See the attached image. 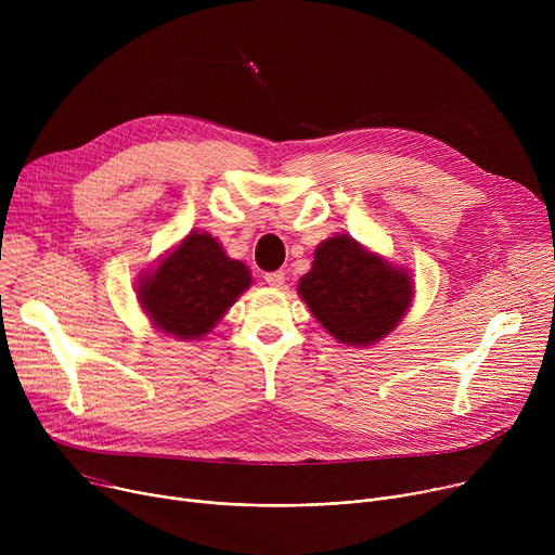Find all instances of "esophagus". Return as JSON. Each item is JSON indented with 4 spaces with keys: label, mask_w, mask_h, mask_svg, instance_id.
<instances>
[{
    "label": "esophagus",
    "mask_w": 555,
    "mask_h": 555,
    "mask_svg": "<svg viewBox=\"0 0 555 555\" xmlns=\"http://www.w3.org/2000/svg\"><path fill=\"white\" fill-rule=\"evenodd\" d=\"M266 281H268V285H272V287H283V283H285V272H281V270L268 272V274H266Z\"/></svg>",
    "instance_id": "obj_1"
}]
</instances>
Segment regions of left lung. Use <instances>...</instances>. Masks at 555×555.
Instances as JSON below:
<instances>
[{
    "instance_id": "8db88e82",
    "label": "left lung",
    "mask_w": 555,
    "mask_h": 555,
    "mask_svg": "<svg viewBox=\"0 0 555 555\" xmlns=\"http://www.w3.org/2000/svg\"><path fill=\"white\" fill-rule=\"evenodd\" d=\"M298 294L336 340L367 347L405 317L414 283L408 270L393 268L349 234H336L314 249Z\"/></svg>"
}]
</instances>
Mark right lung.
<instances>
[{
    "mask_svg": "<svg viewBox=\"0 0 555 555\" xmlns=\"http://www.w3.org/2000/svg\"><path fill=\"white\" fill-rule=\"evenodd\" d=\"M249 270L208 232H190L159 266L139 276L137 298L157 330L181 340L204 338L249 287Z\"/></svg>",
    "mask_w": 555,
    "mask_h": 555,
    "instance_id": "add662e5",
    "label": "right lung"
}]
</instances>
